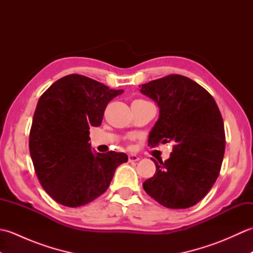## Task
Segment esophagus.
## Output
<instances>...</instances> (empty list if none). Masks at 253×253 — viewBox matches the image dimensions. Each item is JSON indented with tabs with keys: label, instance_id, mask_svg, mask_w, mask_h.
<instances>
[{
	"label": "esophagus",
	"instance_id": "obj_1",
	"mask_svg": "<svg viewBox=\"0 0 253 253\" xmlns=\"http://www.w3.org/2000/svg\"><path fill=\"white\" fill-rule=\"evenodd\" d=\"M139 160H140V158H139L136 154L128 155V161H129V162H137V161H139Z\"/></svg>",
	"mask_w": 253,
	"mask_h": 253
}]
</instances>
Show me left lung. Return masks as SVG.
I'll return each instance as SVG.
<instances>
[{"mask_svg": "<svg viewBox=\"0 0 253 253\" xmlns=\"http://www.w3.org/2000/svg\"><path fill=\"white\" fill-rule=\"evenodd\" d=\"M139 87L160 109L148 144L174 142L165 162L152 159L157 170L143 182V189L169 209L195 206L217 179L224 158V123L216 102L200 84L181 75Z\"/></svg>", "mask_w": 253, "mask_h": 253, "instance_id": "1", "label": "left lung"}]
</instances>
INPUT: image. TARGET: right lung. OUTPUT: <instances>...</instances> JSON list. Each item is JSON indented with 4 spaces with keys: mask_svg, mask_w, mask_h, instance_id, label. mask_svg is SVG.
<instances>
[{
    "mask_svg": "<svg viewBox=\"0 0 253 253\" xmlns=\"http://www.w3.org/2000/svg\"><path fill=\"white\" fill-rule=\"evenodd\" d=\"M123 92L73 74L56 80L38 101L29 151L41 186L62 206L93 201L128 161L125 153L94 152L89 143L90 127L101 125L107 103Z\"/></svg>",
    "mask_w": 253,
    "mask_h": 253,
    "instance_id": "1",
    "label": "right lung"
}]
</instances>
